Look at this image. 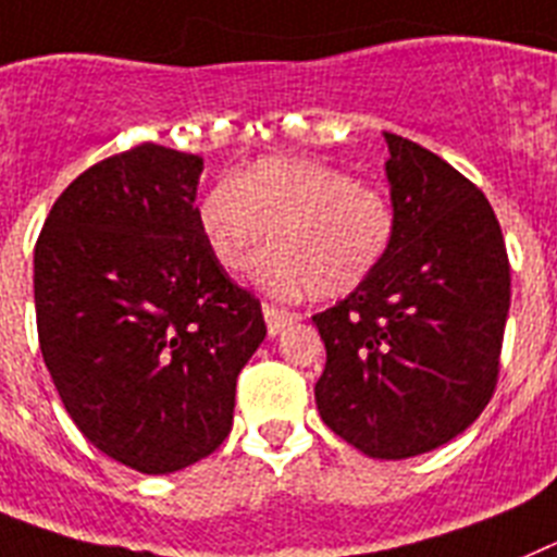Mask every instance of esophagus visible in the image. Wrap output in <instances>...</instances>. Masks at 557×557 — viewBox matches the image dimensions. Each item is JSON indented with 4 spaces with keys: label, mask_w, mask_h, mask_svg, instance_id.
<instances>
[{
    "label": "esophagus",
    "mask_w": 557,
    "mask_h": 557,
    "mask_svg": "<svg viewBox=\"0 0 557 557\" xmlns=\"http://www.w3.org/2000/svg\"><path fill=\"white\" fill-rule=\"evenodd\" d=\"M263 319H265V331H269V336H277L283 327L294 325V322H299V313H292V311H285V308H277V306H269L265 302L263 306Z\"/></svg>",
    "instance_id": "obj_1"
}]
</instances>
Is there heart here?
<instances>
[{
	"label": "heart",
	"instance_id": "b5f03b06",
	"mask_svg": "<svg viewBox=\"0 0 557 557\" xmlns=\"http://www.w3.org/2000/svg\"><path fill=\"white\" fill-rule=\"evenodd\" d=\"M196 224L221 272L235 274L260 244L251 280L294 299L347 297L379 272L395 240L386 193L306 157H265L198 198Z\"/></svg>",
	"mask_w": 557,
	"mask_h": 557
}]
</instances>
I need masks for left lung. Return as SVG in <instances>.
Instances as JSON below:
<instances>
[{"mask_svg": "<svg viewBox=\"0 0 557 557\" xmlns=\"http://www.w3.org/2000/svg\"><path fill=\"white\" fill-rule=\"evenodd\" d=\"M384 139L393 249L313 317L327 350L313 395L327 429L361 454L406 459L446 446L491 400L510 263L480 187L412 139Z\"/></svg>", "mask_w": 557, "mask_h": 557, "instance_id": "left-lung-1", "label": "left lung"}]
</instances>
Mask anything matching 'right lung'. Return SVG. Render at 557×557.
I'll return each mask as SVG.
<instances>
[{
    "instance_id": "right-lung-1",
    "label": "right lung",
    "mask_w": 557,
    "mask_h": 557,
    "mask_svg": "<svg viewBox=\"0 0 557 557\" xmlns=\"http://www.w3.org/2000/svg\"><path fill=\"white\" fill-rule=\"evenodd\" d=\"M201 171L153 143L91 164L33 255L38 345L64 409L139 473L182 471L224 443L238 372L265 338L260 302L201 240Z\"/></svg>"
}]
</instances>
